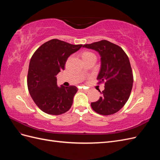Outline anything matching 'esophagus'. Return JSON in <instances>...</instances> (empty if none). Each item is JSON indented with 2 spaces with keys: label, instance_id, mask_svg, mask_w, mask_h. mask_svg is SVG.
Segmentation results:
<instances>
[{
  "label": "esophagus",
  "instance_id": "1",
  "mask_svg": "<svg viewBox=\"0 0 160 160\" xmlns=\"http://www.w3.org/2000/svg\"><path fill=\"white\" fill-rule=\"evenodd\" d=\"M81 90H82V91H85V92H88V91H89V89H82Z\"/></svg>",
  "mask_w": 160,
  "mask_h": 160
}]
</instances>
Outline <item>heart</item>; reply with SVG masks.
<instances>
[{
  "label": "heart",
  "mask_w": 160,
  "mask_h": 160,
  "mask_svg": "<svg viewBox=\"0 0 160 160\" xmlns=\"http://www.w3.org/2000/svg\"><path fill=\"white\" fill-rule=\"evenodd\" d=\"M82 57H83V59H88V58H91V57H95V55L93 54V52H85L84 53H83V55H82Z\"/></svg>",
  "instance_id": "obj_1"
}]
</instances>
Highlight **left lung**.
Instances as JSON below:
<instances>
[{
    "instance_id": "8db88e82",
    "label": "left lung",
    "mask_w": 160,
    "mask_h": 160,
    "mask_svg": "<svg viewBox=\"0 0 160 160\" xmlns=\"http://www.w3.org/2000/svg\"><path fill=\"white\" fill-rule=\"evenodd\" d=\"M83 47L99 52L101 69L97 79L104 82L101 97L91 106L96 113L109 115L117 113L128 101L132 89L133 77L129 58L119 46L102 40Z\"/></svg>"
}]
</instances>
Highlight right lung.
Instances as JSON below:
<instances>
[{
    "label": "right lung",
    "mask_w": 160,
    "mask_h": 160,
    "mask_svg": "<svg viewBox=\"0 0 160 160\" xmlns=\"http://www.w3.org/2000/svg\"><path fill=\"white\" fill-rule=\"evenodd\" d=\"M82 46L52 39L34 52L28 67L27 86L34 102L43 112L58 115L71 108L78 89L74 85L59 87L56 75L64 70L68 57Z\"/></svg>",
    "instance_id": "obj_1"
}]
</instances>
